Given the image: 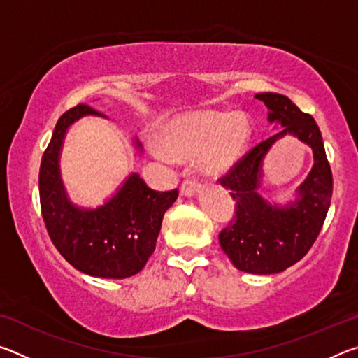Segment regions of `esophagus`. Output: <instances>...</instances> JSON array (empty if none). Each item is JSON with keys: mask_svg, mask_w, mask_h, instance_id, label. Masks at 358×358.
<instances>
[{"mask_svg": "<svg viewBox=\"0 0 358 358\" xmlns=\"http://www.w3.org/2000/svg\"><path fill=\"white\" fill-rule=\"evenodd\" d=\"M197 189L199 181L196 178H186L183 183H181V194H183V196H192Z\"/></svg>", "mask_w": 358, "mask_h": 358, "instance_id": "34e87169", "label": "esophagus"}]
</instances>
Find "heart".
<instances>
[{
	"label": "heart",
	"mask_w": 358,
	"mask_h": 358,
	"mask_svg": "<svg viewBox=\"0 0 358 358\" xmlns=\"http://www.w3.org/2000/svg\"><path fill=\"white\" fill-rule=\"evenodd\" d=\"M250 136V121L245 115L201 112L171 121L162 131V145L173 157L199 156L203 171L217 173L234 164ZM156 153L164 155V151Z\"/></svg>",
	"instance_id": "heart-1"
}]
</instances>
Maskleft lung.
<instances>
[{
  "label": "left lung",
  "instance_id": "8db88e82",
  "mask_svg": "<svg viewBox=\"0 0 358 358\" xmlns=\"http://www.w3.org/2000/svg\"><path fill=\"white\" fill-rule=\"evenodd\" d=\"M256 98L270 108L268 120L278 121L284 128L246 151L217 178L235 202V215L220 232V243L235 268L273 275L292 266L311 250L330 207L333 177L322 134L311 115L301 112L287 96L260 93ZM287 134L310 145L315 166L299 188V201L278 209L257 194L259 162L271 145Z\"/></svg>",
  "mask_w": 358,
  "mask_h": 358
}]
</instances>
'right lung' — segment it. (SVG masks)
I'll return each instance as SVG.
<instances>
[{
	"mask_svg": "<svg viewBox=\"0 0 358 358\" xmlns=\"http://www.w3.org/2000/svg\"><path fill=\"white\" fill-rule=\"evenodd\" d=\"M83 115H101L78 104L59 117L52 141L42 155L39 199L52 243L82 273L123 280L141 271L155 251L164 213L177 201L178 189L155 191L132 173L104 207L78 210L66 197L58 171V155L66 129Z\"/></svg>",
	"mask_w": 358,
	"mask_h": 358,
	"instance_id": "right-lung-1",
	"label": "right lung"
}]
</instances>
